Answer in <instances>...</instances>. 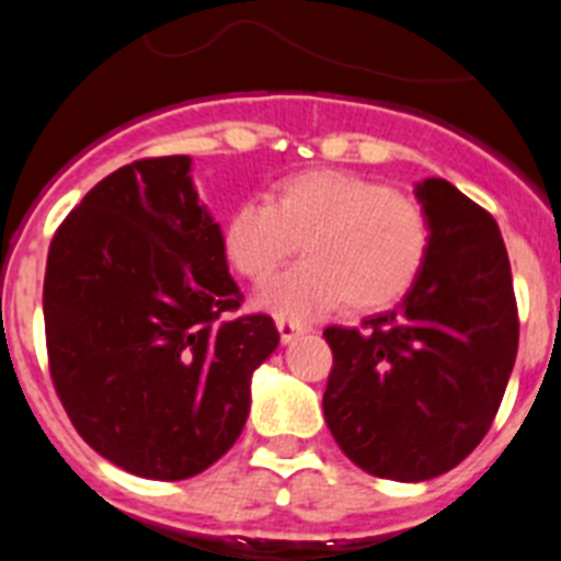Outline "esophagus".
I'll return each instance as SVG.
<instances>
[{"instance_id": "34e87169", "label": "esophagus", "mask_w": 561, "mask_h": 561, "mask_svg": "<svg viewBox=\"0 0 561 561\" xmlns=\"http://www.w3.org/2000/svg\"><path fill=\"white\" fill-rule=\"evenodd\" d=\"M275 327L277 332H280V340H284V343H289V340H295L298 334L306 332L304 323H298V320H286V318H277Z\"/></svg>"}]
</instances>
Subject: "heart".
<instances>
[{
    "instance_id": "heart-1",
    "label": "heart",
    "mask_w": 561,
    "mask_h": 561,
    "mask_svg": "<svg viewBox=\"0 0 561 561\" xmlns=\"http://www.w3.org/2000/svg\"><path fill=\"white\" fill-rule=\"evenodd\" d=\"M221 243L229 266L252 284H263L300 243L304 261L263 286L257 306L306 320L340 300L352 312L397 304L423 272L431 224L420 201L382 181L309 170L275 184L270 204H238Z\"/></svg>"
}]
</instances>
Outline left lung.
Listing matches in <instances>:
<instances>
[{"label":"left lung","instance_id":"obj_1","mask_svg":"<svg viewBox=\"0 0 561 561\" xmlns=\"http://www.w3.org/2000/svg\"><path fill=\"white\" fill-rule=\"evenodd\" d=\"M414 193L431 249L403 304L363 329L323 332L334 354L329 431L354 466L397 482L434 480L482 443L519 346L494 215L445 179H425Z\"/></svg>","mask_w":561,"mask_h":561}]
</instances>
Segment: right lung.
I'll use <instances>...</instances> for the list:
<instances>
[{"mask_svg": "<svg viewBox=\"0 0 561 561\" xmlns=\"http://www.w3.org/2000/svg\"><path fill=\"white\" fill-rule=\"evenodd\" d=\"M190 156L141 158L81 198L45 270L50 377L81 439L144 480L207 471L241 437L252 371L277 348L243 295Z\"/></svg>", "mask_w": 561, "mask_h": 561, "instance_id": "add662e5", "label": "right lung"}]
</instances>
